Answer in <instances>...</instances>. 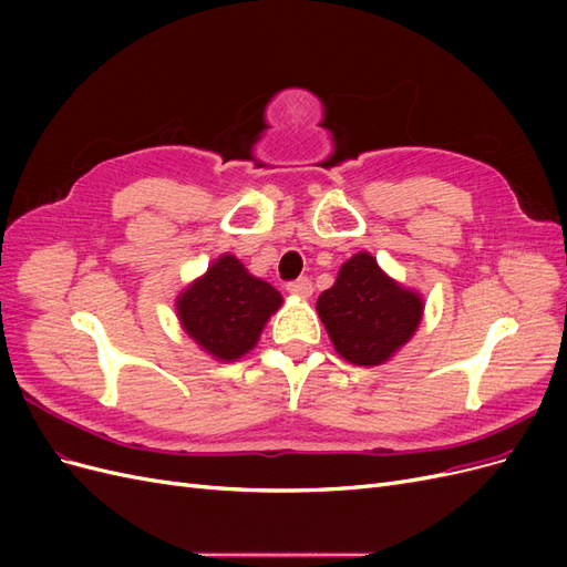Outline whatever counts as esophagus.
<instances>
[{
    "label": "esophagus",
    "mask_w": 567,
    "mask_h": 567,
    "mask_svg": "<svg viewBox=\"0 0 567 567\" xmlns=\"http://www.w3.org/2000/svg\"><path fill=\"white\" fill-rule=\"evenodd\" d=\"M286 290H288L290 296L302 298V300L312 298V293H315V288H312V281H310V279H298V281H293V284H288Z\"/></svg>",
    "instance_id": "34e87169"
}]
</instances>
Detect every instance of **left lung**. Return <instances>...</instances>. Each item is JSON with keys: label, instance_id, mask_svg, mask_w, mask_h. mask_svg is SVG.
<instances>
[{"label": "left lung", "instance_id": "obj_1", "mask_svg": "<svg viewBox=\"0 0 567 567\" xmlns=\"http://www.w3.org/2000/svg\"><path fill=\"white\" fill-rule=\"evenodd\" d=\"M425 302L381 269L367 250L338 269L336 284L317 300V312L336 352L354 367H381L414 338Z\"/></svg>", "mask_w": 567, "mask_h": 567}]
</instances>
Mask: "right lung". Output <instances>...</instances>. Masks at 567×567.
Returning a JSON list of instances; mask_svg holds the SVG:
<instances>
[{
    "label": "right lung",
    "mask_w": 567,
    "mask_h": 567,
    "mask_svg": "<svg viewBox=\"0 0 567 567\" xmlns=\"http://www.w3.org/2000/svg\"><path fill=\"white\" fill-rule=\"evenodd\" d=\"M284 305L271 284L252 277L225 252L175 300L184 333L217 362H238L260 340L265 323Z\"/></svg>",
    "instance_id": "obj_1"
}]
</instances>
